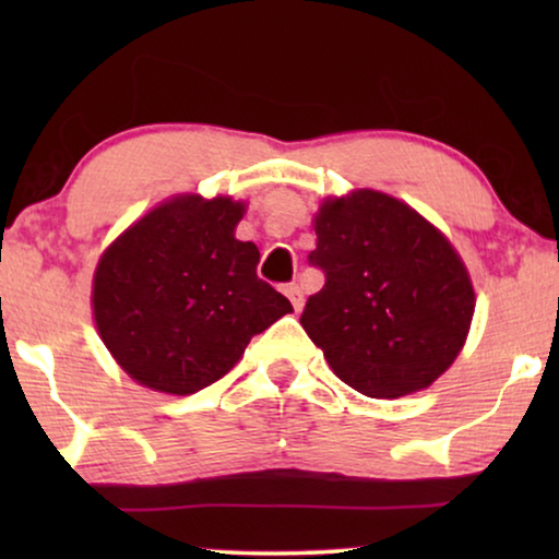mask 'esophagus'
I'll return each mask as SVG.
<instances>
[{
	"mask_svg": "<svg viewBox=\"0 0 559 559\" xmlns=\"http://www.w3.org/2000/svg\"><path fill=\"white\" fill-rule=\"evenodd\" d=\"M285 295L289 297V302H293V308H295V310H302L305 297H302V289H300V285H287V287H285Z\"/></svg>",
	"mask_w": 559,
	"mask_h": 559,
	"instance_id": "esophagus-1",
	"label": "esophagus"
}]
</instances>
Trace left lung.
Returning <instances> with one entry per match:
<instances>
[{
	"label": "left lung",
	"instance_id": "left-lung-1",
	"mask_svg": "<svg viewBox=\"0 0 559 559\" xmlns=\"http://www.w3.org/2000/svg\"><path fill=\"white\" fill-rule=\"evenodd\" d=\"M308 262L325 274L300 323L335 377L373 400L430 386L468 335L473 285L438 228L392 195L325 201Z\"/></svg>",
	"mask_w": 559,
	"mask_h": 559
}]
</instances>
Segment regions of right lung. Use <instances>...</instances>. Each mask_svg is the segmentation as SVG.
Returning <instances> with one entry per match:
<instances>
[{"label": "right lung", "instance_id": "1", "mask_svg": "<svg viewBox=\"0 0 559 559\" xmlns=\"http://www.w3.org/2000/svg\"><path fill=\"white\" fill-rule=\"evenodd\" d=\"M231 198H173L106 249L94 277L98 333L121 369L167 394H193L239 361L293 305L257 277L259 249L234 239Z\"/></svg>", "mask_w": 559, "mask_h": 559}]
</instances>
